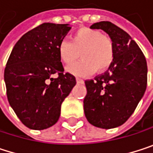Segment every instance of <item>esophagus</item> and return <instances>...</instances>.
<instances>
[{"label":"esophagus","instance_id":"obj_1","mask_svg":"<svg viewBox=\"0 0 153 153\" xmlns=\"http://www.w3.org/2000/svg\"><path fill=\"white\" fill-rule=\"evenodd\" d=\"M76 82H77V83H81V84L84 83V81H83L82 78H79V77L76 78Z\"/></svg>","mask_w":153,"mask_h":153}]
</instances>
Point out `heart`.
I'll list each match as a JSON object with an SVG mask.
<instances>
[{
	"mask_svg": "<svg viewBox=\"0 0 153 153\" xmlns=\"http://www.w3.org/2000/svg\"><path fill=\"white\" fill-rule=\"evenodd\" d=\"M60 60L66 65L72 64L81 53L82 61L68 67L72 74L86 76L97 70L105 71L113 62L115 46L112 39L100 30L83 27L74 31L71 42L62 40L57 46Z\"/></svg>",
	"mask_w": 153,
	"mask_h": 153,
	"instance_id": "obj_1",
	"label": "heart"
}]
</instances>
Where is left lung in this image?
I'll return each mask as SVG.
<instances>
[{"label": "left lung", "mask_w": 153, "mask_h": 153, "mask_svg": "<svg viewBox=\"0 0 153 153\" xmlns=\"http://www.w3.org/2000/svg\"><path fill=\"white\" fill-rule=\"evenodd\" d=\"M91 28L102 29L110 36L115 56L106 72L85 81L84 113L92 126L111 129L126 123L142 100L147 86V62L135 41L115 24L100 21Z\"/></svg>", "instance_id": "1"}]
</instances>
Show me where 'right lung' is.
Masks as SVG:
<instances>
[{
    "label": "right lung",
    "instance_id": "1",
    "mask_svg": "<svg viewBox=\"0 0 153 153\" xmlns=\"http://www.w3.org/2000/svg\"><path fill=\"white\" fill-rule=\"evenodd\" d=\"M70 29L68 24L43 23L19 38L8 59L4 70L8 100L30 129L53 126L62 101L76 84L73 75L63 72L57 51Z\"/></svg>",
    "mask_w": 153,
    "mask_h": 153
}]
</instances>
